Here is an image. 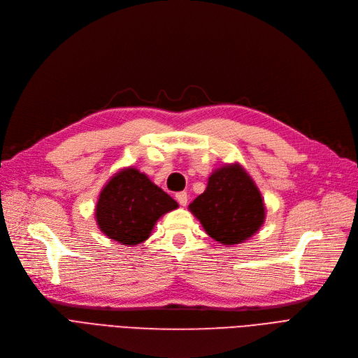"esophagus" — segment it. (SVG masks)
I'll use <instances>...</instances> for the list:
<instances>
[{"label": "esophagus", "mask_w": 358, "mask_h": 358, "mask_svg": "<svg viewBox=\"0 0 358 358\" xmlns=\"http://www.w3.org/2000/svg\"><path fill=\"white\" fill-rule=\"evenodd\" d=\"M176 199H178V202L180 203V206H186V203H188V194L186 192H178L176 194Z\"/></svg>", "instance_id": "34e87169"}]
</instances>
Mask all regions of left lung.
I'll return each mask as SVG.
<instances>
[{
    "instance_id": "left-lung-1",
    "label": "left lung",
    "mask_w": 358,
    "mask_h": 358,
    "mask_svg": "<svg viewBox=\"0 0 358 358\" xmlns=\"http://www.w3.org/2000/svg\"><path fill=\"white\" fill-rule=\"evenodd\" d=\"M189 211L223 245L248 241L265 220L261 192L241 164H227L213 172L207 189L194 199Z\"/></svg>"
}]
</instances>
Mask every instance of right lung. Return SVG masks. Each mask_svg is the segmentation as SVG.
<instances>
[{"label": "right lung", "instance_id": "obj_1", "mask_svg": "<svg viewBox=\"0 0 358 358\" xmlns=\"http://www.w3.org/2000/svg\"><path fill=\"white\" fill-rule=\"evenodd\" d=\"M178 208V202L140 170L128 167L101 189L96 206L99 229L109 239L127 246L148 239L156 221Z\"/></svg>", "mask_w": 358, "mask_h": 358}]
</instances>
